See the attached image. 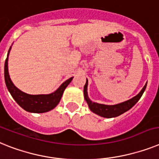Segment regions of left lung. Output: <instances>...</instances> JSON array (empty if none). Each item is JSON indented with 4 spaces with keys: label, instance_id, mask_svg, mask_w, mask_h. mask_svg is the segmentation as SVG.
Returning <instances> with one entry per match:
<instances>
[{
    "label": "left lung",
    "instance_id": "obj_1",
    "mask_svg": "<svg viewBox=\"0 0 159 159\" xmlns=\"http://www.w3.org/2000/svg\"><path fill=\"white\" fill-rule=\"evenodd\" d=\"M146 85L147 84H145V86L142 88V90L140 91L139 94H137L135 97H133L131 99L127 100L125 102H120V103L116 105H105L92 102L91 100L89 98L87 94L88 80L86 79V82L84 86V97H85V99H86V102L88 103V106H89V108L90 109L91 111L98 115L100 116L105 117V118H112V117L118 116L120 115L129 111V109H131L138 102V100L141 98L144 91H145V88H146Z\"/></svg>",
    "mask_w": 159,
    "mask_h": 159
}]
</instances>
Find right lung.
Listing matches in <instances>:
<instances>
[{"instance_id": "1", "label": "right lung", "mask_w": 159, "mask_h": 159, "mask_svg": "<svg viewBox=\"0 0 159 159\" xmlns=\"http://www.w3.org/2000/svg\"><path fill=\"white\" fill-rule=\"evenodd\" d=\"M10 49L11 47L8 52L7 58L5 62V81L8 90L11 94L12 97L22 108L29 112L43 113L55 108L60 102L64 90L71 82L73 77H70L66 80L63 84H61V86L56 91L52 94H36V95L26 94L16 87L9 77V71H8V57Z\"/></svg>"}]
</instances>
